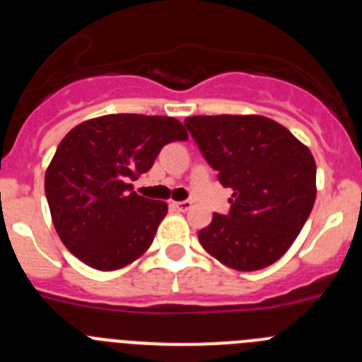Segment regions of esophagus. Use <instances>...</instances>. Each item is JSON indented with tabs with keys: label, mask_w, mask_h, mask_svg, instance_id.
<instances>
[{
	"label": "esophagus",
	"mask_w": 362,
	"mask_h": 362,
	"mask_svg": "<svg viewBox=\"0 0 362 362\" xmlns=\"http://www.w3.org/2000/svg\"><path fill=\"white\" fill-rule=\"evenodd\" d=\"M172 206H174V209H177L179 212H187V210L192 209V203L190 201H174V203H172Z\"/></svg>",
	"instance_id": "obj_1"
}]
</instances>
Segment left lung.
Here are the masks:
<instances>
[{
	"label": "left lung",
	"mask_w": 362,
	"mask_h": 362,
	"mask_svg": "<svg viewBox=\"0 0 362 362\" xmlns=\"http://www.w3.org/2000/svg\"><path fill=\"white\" fill-rule=\"evenodd\" d=\"M203 158L232 188L228 216L199 230L212 257L239 272L274 264L286 254L315 203V161L308 146L263 116L185 119Z\"/></svg>",
	"instance_id": "8db88e82"
}]
</instances>
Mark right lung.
I'll return each mask as SVG.
<instances>
[{
    "label": "right lung",
    "mask_w": 362,
    "mask_h": 362,
    "mask_svg": "<svg viewBox=\"0 0 362 362\" xmlns=\"http://www.w3.org/2000/svg\"><path fill=\"white\" fill-rule=\"evenodd\" d=\"M174 117L108 114L83 121L62 139L45 174L54 228L79 261L117 270L141 257L168 212L137 196L130 181L152 168L172 141H187Z\"/></svg>",
    "instance_id": "right-lung-1"
}]
</instances>
